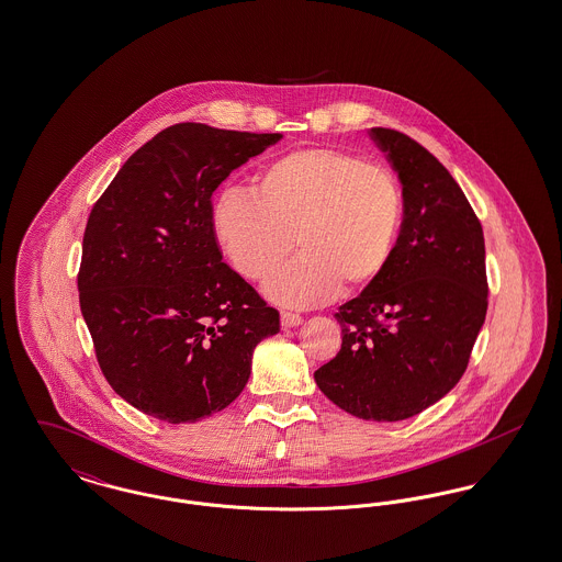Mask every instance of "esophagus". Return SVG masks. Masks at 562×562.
<instances>
[{"mask_svg": "<svg viewBox=\"0 0 562 562\" xmlns=\"http://www.w3.org/2000/svg\"><path fill=\"white\" fill-rule=\"evenodd\" d=\"M280 321H282L284 328H294V326H299L303 322V318L299 314H293V312H282Z\"/></svg>", "mask_w": 562, "mask_h": 562, "instance_id": "1", "label": "esophagus"}]
</instances>
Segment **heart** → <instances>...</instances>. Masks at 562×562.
I'll use <instances>...</instances> for the list:
<instances>
[{"mask_svg": "<svg viewBox=\"0 0 562 562\" xmlns=\"http://www.w3.org/2000/svg\"><path fill=\"white\" fill-rule=\"evenodd\" d=\"M214 238L248 280H263L293 250L301 255L263 286L282 307L310 310L341 286L360 293L376 284L396 255L402 189L394 172L337 147L284 154L259 172L255 193L225 189L214 200Z\"/></svg>", "mask_w": 562, "mask_h": 562, "instance_id": "b5f03b06", "label": "heart"}]
</instances>
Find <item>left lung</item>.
<instances>
[{
	"label": "left lung",
	"instance_id": "left-lung-1",
	"mask_svg": "<svg viewBox=\"0 0 562 562\" xmlns=\"http://www.w3.org/2000/svg\"><path fill=\"white\" fill-rule=\"evenodd\" d=\"M369 136L401 181V238L385 276L335 314L341 349L314 379L353 417L402 422L445 398L465 373L486 316L484 236L426 147L390 128Z\"/></svg>",
	"mask_w": 562,
	"mask_h": 562
}]
</instances>
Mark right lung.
<instances>
[{
	"mask_svg": "<svg viewBox=\"0 0 562 562\" xmlns=\"http://www.w3.org/2000/svg\"><path fill=\"white\" fill-rule=\"evenodd\" d=\"M282 134L175 124L120 168L88 216L81 316L109 385L168 424H195L240 396L280 314L227 263L214 189Z\"/></svg>",
	"mask_w": 562,
	"mask_h": 562,
	"instance_id": "right-lung-1",
	"label": "right lung"
}]
</instances>
